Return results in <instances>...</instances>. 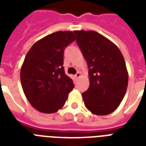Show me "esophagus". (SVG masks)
I'll list each match as a JSON object with an SVG mask.
<instances>
[{"mask_svg": "<svg viewBox=\"0 0 146 146\" xmlns=\"http://www.w3.org/2000/svg\"><path fill=\"white\" fill-rule=\"evenodd\" d=\"M80 76H81V73H80V72H77V73H76V75H75L76 79H79V78H80Z\"/></svg>", "mask_w": 146, "mask_h": 146, "instance_id": "34e87169", "label": "esophagus"}]
</instances>
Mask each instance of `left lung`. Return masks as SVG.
I'll use <instances>...</instances> for the list:
<instances>
[{
    "mask_svg": "<svg viewBox=\"0 0 146 146\" xmlns=\"http://www.w3.org/2000/svg\"><path fill=\"white\" fill-rule=\"evenodd\" d=\"M89 67V87L82 94L85 106L96 115H108L120 105L127 92L124 58L113 42L95 31H73Z\"/></svg>",
    "mask_w": 146,
    "mask_h": 146,
    "instance_id": "left-lung-1",
    "label": "left lung"
}]
</instances>
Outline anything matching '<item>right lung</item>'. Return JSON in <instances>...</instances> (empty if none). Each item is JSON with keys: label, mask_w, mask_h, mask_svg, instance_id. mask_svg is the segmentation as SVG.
<instances>
[{"label": "right lung", "mask_w": 146, "mask_h": 146, "mask_svg": "<svg viewBox=\"0 0 146 146\" xmlns=\"http://www.w3.org/2000/svg\"><path fill=\"white\" fill-rule=\"evenodd\" d=\"M75 40L71 31L56 32L35 42L26 54L20 71L22 87L29 103L40 112H57L74 88L63 65L64 49Z\"/></svg>", "instance_id": "1"}]
</instances>
